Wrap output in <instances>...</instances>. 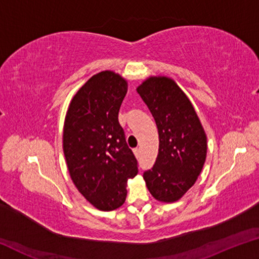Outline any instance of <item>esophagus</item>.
Here are the masks:
<instances>
[{"label": "esophagus", "mask_w": 259, "mask_h": 259, "mask_svg": "<svg viewBox=\"0 0 259 259\" xmlns=\"http://www.w3.org/2000/svg\"><path fill=\"white\" fill-rule=\"evenodd\" d=\"M134 153H135L136 157H139V156H140V150H139V148H135V150H134Z\"/></svg>", "instance_id": "1"}]
</instances>
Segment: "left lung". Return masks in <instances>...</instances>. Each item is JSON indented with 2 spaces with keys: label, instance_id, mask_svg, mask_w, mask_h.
I'll use <instances>...</instances> for the list:
<instances>
[{
  "label": "left lung",
  "instance_id": "8db88e82",
  "mask_svg": "<svg viewBox=\"0 0 259 259\" xmlns=\"http://www.w3.org/2000/svg\"><path fill=\"white\" fill-rule=\"evenodd\" d=\"M159 131L155 164L144 172L153 198L172 203L194 185L207 157V135L195 108L176 81L150 76L137 87Z\"/></svg>",
  "mask_w": 259,
  "mask_h": 259
}]
</instances>
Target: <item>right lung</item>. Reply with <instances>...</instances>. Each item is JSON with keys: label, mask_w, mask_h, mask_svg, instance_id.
Masks as SVG:
<instances>
[{"label": "right lung", "mask_w": 259, "mask_h": 259, "mask_svg": "<svg viewBox=\"0 0 259 259\" xmlns=\"http://www.w3.org/2000/svg\"><path fill=\"white\" fill-rule=\"evenodd\" d=\"M128 91L120 74L103 71L74 95L64 122L63 150L69 176L88 202L102 211L120 208L128 179L138 172L119 111Z\"/></svg>", "instance_id": "right-lung-1"}]
</instances>
